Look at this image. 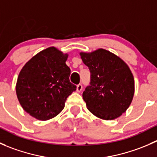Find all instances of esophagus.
Returning a JSON list of instances; mask_svg holds the SVG:
<instances>
[{
	"label": "esophagus",
	"mask_w": 157,
	"mask_h": 157,
	"mask_svg": "<svg viewBox=\"0 0 157 157\" xmlns=\"http://www.w3.org/2000/svg\"><path fill=\"white\" fill-rule=\"evenodd\" d=\"M82 90H83V86H82V84H78L77 86V91L78 92V93H80V92L82 91Z\"/></svg>",
	"instance_id": "obj_1"
}]
</instances>
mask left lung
I'll return each mask as SVG.
<instances>
[{"label":"left lung","mask_w":157,"mask_h":157,"mask_svg":"<svg viewBox=\"0 0 157 157\" xmlns=\"http://www.w3.org/2000/svg\"><path fill=\"white\" fill-rule=\"evenodd\" d=\"M80 55L90 71V86L83 93L88 110L104 120L121 116L131 105L134 93V77L128 64L103 48Z\"/></svg>","instance_id":"1"}]
</instances>
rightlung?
Wrapping results in <instances>:
<instances>
[{"instance_id": "right-lung-1", "label": "right lung", "mask_w": 157, "mask_h": 157, "mask_svg": "<svg viewBox=\"0 0 157 157\" xmlns=\"http://www.w3.org/2000/svg\"><path fill=\"white\" fill-rule=\"evenodd\" d=\"M68 55L55 47L36 54L20 71L16 93L20 105L31 116L46 121L64 108L77 86L70 82Z\"/></svg>"}]
</instances>
